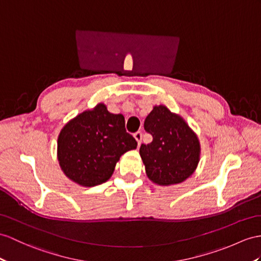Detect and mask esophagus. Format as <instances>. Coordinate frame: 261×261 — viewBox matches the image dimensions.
<instances>
[{"instance_id":"obj_1","label":"esophagus","mask_w":261,"mask_h":261,"mask_svg":"<svg viewBox=\"0 0 261 261\" xmlns=\"http://www.w3.org/2000/svg\"><path fill=\"white\" fill-rule=\"evenodd\" d=\"M134 137H135V139L137 141L138 146L141 145V143H142V132H136L135 134H134Z\"/></svg>"}]
</instances>
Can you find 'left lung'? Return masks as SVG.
I'll list each match as a JSON object with an SVG mask.
<instances>
[{
    "mask_svg": "<svg viewBox=\"0 0 261 261\" xmlns=\"http://www.w3.org/2000/svg\"><path fill=\"white\" fill-rule=\"evenodd\" d=\"M144 128L151 134L152 142L142 144L139 154L152 182L176 185L194 174L199 163L200 144L185 119L166 106H154Z\"/></svg>",
    "mask_w": 261,
    "mask_h": 261,
    "instance_id": "obj_1",
    "label": "left lung"
}]
</instances>
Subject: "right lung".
<instances>
[{"instance_id":"1","label":"right lung","mask_w":261,"mask_h":261,"mask_svg":"<svg viewBox=\"0 0 261 261\" xmlns=\"http://www.w3.org/2000/svg\"><path fill=\"white\" fill-rule=\"evenodd\" d=\"M136 147L122 114H112L99 103L63 127L57 138V160L67 178L94 187L109 180L120 156Z\"/></svg>"}]
</instances>
